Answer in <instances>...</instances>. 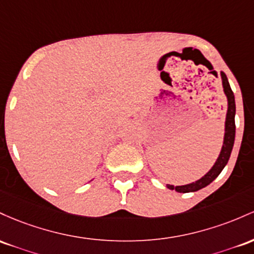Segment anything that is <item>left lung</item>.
Listing matches in <instances>:
<instances>
[{
    "label": "left lung",
    "instance_id": "1",
    "mask_svg": "<svg viewBox=\"0 0 254 254\" xmlns=\"http://www.w3.org/2000/svg\"><path fill=\"white\" fill-rule=\"evenodd\" d=\"M221 78L222 85H223V91L224 93H226L228 99V110L226 116V128H224L223 145H222V150L221 152H219L218 158L216 159L215 164H213L211 169L205 174L201 179H199V180H196L195 182H192V184L184 185V186L167 185V187L169 190H175L176 192L179 193H189L204 189V187H206L207 185L211 184V182L217 178L222 170H223V168L227 165L228 161H229L230 153H232L235 140V98L234 93H233L232 89H230L229 82H228L227 75L223 72H221Z\"/></svg>",
    "mask_w": 254,
    "mask_h": 254
}]
</instances>
